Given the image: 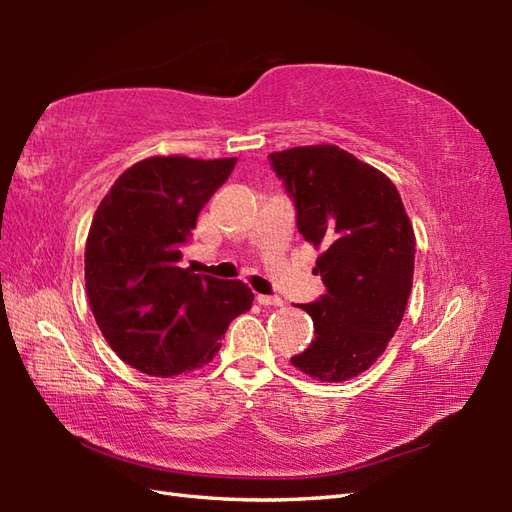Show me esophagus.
<instances>
[{
  "label": "esophagus",
  "mask_w": 512,
  "mask_h": 512,
  "mask_svg": "<svg viewBox=\"0 0 512 512\" xmlns=\"http://www.w3.org/2000/svg\"><path fill=\"white\" fill-rule=\"evenodd\" d=\"M257 303H259V306L279 308V306H284V299H281V297H270V295H257Z\"/></svg>",
  "instance_id": "34e87169"
}]
</instances>
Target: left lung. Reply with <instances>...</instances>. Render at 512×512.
<instances>
[{
    "mask_svg": "<svg viewBox=\"0 0 512 512\" xmlns=\"http://www.w3.org/2000/svg\"><path fill=\"white\" fill-rule=\"evenodd\" d=\"M297 204V228L323 248L314 273L328 292L299 306L314 323L306 352L290 358L321 383L372 367L398 330L413 284L416 235L396 184L336 145L268 156Z\"/></svg>",
    "mask_w": 512,
    "mask_h": 512,
    "instance_id": "1",
    "label": "left lung"
}]
</instances>
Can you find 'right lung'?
I'll return each instance as SVG.
<instances>
[{
  "label": "right lung",
  "mask_w": 512,
  "mask_h": 512,
  "mask_svg": "<svg viewBox=\"0 0 512 512\" xmlns=\"http://www.w3.org/2000/svg\"><path fill=\"white\" fill-rule=\"evenodd\" d=\"M237 158L151 156L123 171L85 242V290L121 361L149 376L209 365L228 325L253 306L242 281L180 268V248Z\"/></svg>",
  "instance_id": "add662e5"
}]
</instances>
